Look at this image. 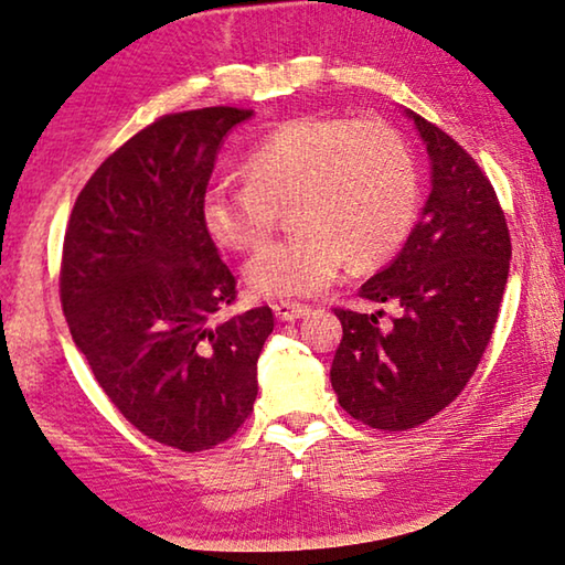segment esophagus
I'll list each match as a JSON object with an SVG mask.
<instances>
[{
  "label": "esophagus",
  "instance_id": "34e87169",
  "mask_svg": "<svg viewBox=\"0 0 565 565\" xmlns=\"http://www.w3.org/2000/svg\"><path fill=\"white\" fill-rule=\"evenodd\" d=\"M273 310H275V318L277 320H298L302 316H308L310 306H302V302H285V300H277L273 302Z\"/></svg>",
  "mask_w": 565,
  "mask_h": 565
}]
</instances>
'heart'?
<instances>
[{"mask_svg":"<svg viewBox=\"0 0 565 565\" xmlns=\"http://www.w3.org/2000/svg\"><path fill=\"white\" fill-rule=\"evenodd\" d=\"M245 186L212 184L199 214L216 245L255 249L288 206L298 232L249 259L247 285L265 298L323 290L349 259L373 270L409 237L416 216V163L381 120L298 116L265 134L242 159Z\"/></svg>","mask_w":565,"mask_h":565,"instance_id":"1","label":"heart"}]
</instances>
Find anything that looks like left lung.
<instances>
[{"label":"left lung","mask_w":565,"mask_h":565,"mask_svg":"<svg viewBox=\"0 0 565 565\" xmlns=\"http://www.w3.org/2000/svg\"><path fill=\"white\" fill-rule=\"evenodd\" d=\"M431 159L419 224L359 298L384 310L335 308L343 326L331 384L338 404L371 429H414L462 394L488 349L510 270V230L498 194L452 136L409 113Z\"/></svg>","instance_id":"1"}]
</instances>
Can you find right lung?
Returning a JSON list of instances; mask_svg holds the SVG:
<instances>
[{
    "label": "right lung",
    "instance_id": "1",
    "mask_svg": "<svg viewBox=\"0 0 565 565\" xmlns=\"http://www.w3.org/2000/svg\"><path fill=\"white\" fill-rule=\"evenodd\" d=\"M253 116L169 113L95 169L67 220L60 302L113 406L146 437L194 455L253 414L273 310L227 316L237 277L199 202L222 138Z\"/></svg>",
    "mask_w": 565,
    "mask_h": 565
}]
</instances>
